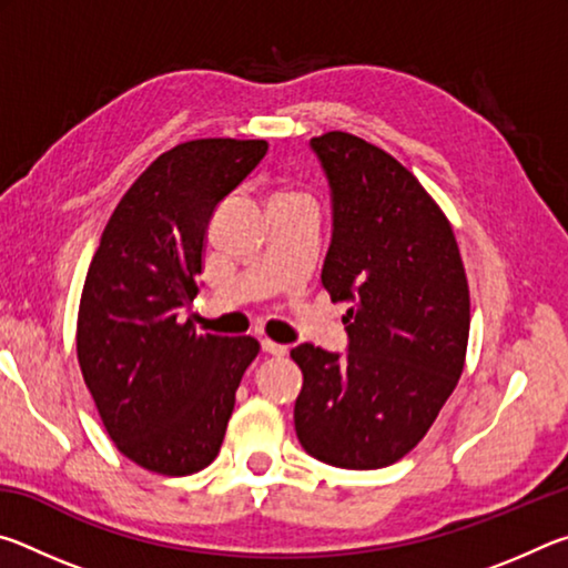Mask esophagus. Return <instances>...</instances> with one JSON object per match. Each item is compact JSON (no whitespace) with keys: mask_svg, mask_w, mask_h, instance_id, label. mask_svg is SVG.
I'll return each instance as SVG.
<instances>
[{"mask_svg":"<svg viewBox=\"0 0 568 568\" xmlns=\"http://www.w3.org/2000/svg\"><path fill=\"white\" fill-rule=\"evenodd\" d=\"M261 345H263V351H265V353L275 355V358H283V355L287 353V345H283V343H275V341H267V338H263V341H261Z\"/></svg>","mask_w":568,"mask_h":568,"instance_id":"1","label":"esophagus"}]
</instances>
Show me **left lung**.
Here are the masks:
<instances>
[{
    "label": "left lung",
    "instance_id": "8db88e82",
    "mask_svg": "<svg viewBox=\"0 0 568 568\" xmlns=\"http://www.w3.org/2000/svg\"><path fill=\"white\" fill-rule=\"evenodd\" d=\"M331 185L333 235L321 281L348 353L291 351L303 371L295 434L323 464H396L426 436L466 361L470 303L446 215L388 152L348 132L311 140Z\"/></svg>",
    "mask_w": 568,
    "mask_h": 568
}]
</instances>
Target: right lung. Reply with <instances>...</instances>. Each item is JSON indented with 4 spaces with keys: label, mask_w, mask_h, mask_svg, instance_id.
Masks as SVG:
<instances>
[{
    "label": "right lung",
    "mask_w": 568,
    "mask_h": 568,
    "mask_svg": "<svg viewBox=\"0 0 568 568\" xmlns=\"http://www.w3.org/2000/svg\"><path fill=\"white\" fill-rule=\"evenodd\" d=\"M265 140L210 138L172 148L124 192L104 227L77 315V358L120 454L190 476L223 446L255 338L195 333L180 311L197 295L215 207L265 158Z\"/></svg>",
    "instance_id": "obj_1"
}]
</instances>
